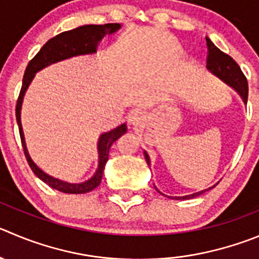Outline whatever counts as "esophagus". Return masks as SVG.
<instances>
[{
    "instance_id": "obj_1",
    "label": "esophagus",
    "mask_w": 259,
    "mask_h": 259,
    "mask_svg": "<svg viewBox=\"0 0 259 259\" xmlns=\"http://www.w3.org/2000/svg\"><path fill=\"white\" fill-rule=\"evenodd\" d=\"M144 121V115L139 110L132 111V113L129 115V122L133 126H139V125L143 124Z\"/></svg>"
}]
</instances>
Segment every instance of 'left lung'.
Wrapping results in <instances>:
<instances>
[{
  "label": "left lung",
  "mask_w": 259,
  "mask_h": 259,
  "mask_svg": "<svg viewBox=\"0 0 259 259\" xmlns=\"http://www.w3.org/2000/svg\"><path fill=\"white\" fill-rule=\"evenodd\" d=\"M206 43H207V69L214 74L217 78H220L221 80H224L225 83L229 84L230 87H233L236 92L241 96L244 102L246 103L248 101V81H246L245 75L243 74L241 69L239 67V65L234 61L233 57H230L229 55L222 52L221 50L216 47L213 43L211 42L209 38L206 37ZM144 157H146L147 163H151L149 161L148 153L144 151ZM213 187L208 188V189H204L202 192H197L194 194L190 195H184V197H168L171 199H192V198L198 197V195L203 194L207 190L212 189ZM157 189V188H156Z\"/></svg>",
  "instance_id": "left-lung-1"
}]
</instances>
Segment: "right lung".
Returning a JSON list of instances; mask_svg holds the SVG:
<instances>
[{
  "instance_id": "right-lung-1",
  "label": "right lung",
  "mask_w": 259,
  "mask_h": 259,
  "mask_svg": "<svg viewBox=\"0 0 259 259\" xmlns=\"http://www.w3.org/2000/svg\"><path fill=\"white\" fill-rule=\"evenodd\" d=\"M120 28H121L120 24L112 23L105 24V25H83L79 26V28L72 29V30L60 33L56 37L51 38L40 48L39 52L29 61L28 66H26L25 74H24L23 78V85H21L20 94H19L18 102H16V121H18L19 125V133H20L24 154H25L26 161H28L29 166L33 170V172L40 180L45 181L46 184H48L53 189L59 190V192L67 193V194H83V193H88L91 190L96 189L101 184V180H102L103 170H105L106 162H107L108 159V152H110L111 146H112V143L116 139H118V138L126 132V124L120 125V126L115 127L111 132L103 133L101 135L100 141H98V146H97V148H98V158L100 159H98V168H97L96 174L89 180L84 181V183H80V184H71V183L59 180V179H55L48 175V174L43 172L33 162V159L29 156L20 121V111L24 94H25L29 84L31 83V80L34 78L35 72L50 66V65L55 64V62L62 61V60L70 59V57L80 56V55H91V53L97 52V46H98L100 40L106 34H112V33L117 31Z\"/></svg>"
}]
</instances>
